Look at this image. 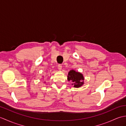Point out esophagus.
<instances>
[{"label": "esophagus", "mask_w": 126, "mask_h": 126, "mask_svg": "<svg viewBox=\"0 0 126 126\" xmlns=\"http://www.w3.org/2000/svg\"><path fill=\"white\" fill-rule=\"evenodd\" d=\"M58 70L61 71L62 70V65L61 64H58Z\"/></svg>", "instance_id": "obj_1"}]
</instances>
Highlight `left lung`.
I'll use <instances>...</instances> for the list:
<instances>
[{
    "label": "left lung",
    "mask_w": 126,
    "mask_h": 126,
    "mask_svg": "<svg viewBox=\"0 0 126 126\" xmlns=\"http://www.w3.org/2000/svg\"><path fill=\"white\" fill-rule=\"evenodd\" d=\"M67 79L68 81H71V84L74 88H79L84 84V78L83 74L73 69L69 71Z\"/></svg>",
    "instance_id": "obj_1"
}]
</instances>
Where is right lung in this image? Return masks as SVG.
Segmentation results:
<instances>
[{
	"label": "right lung",
	"instance_id": "add662e5",
	"mask_svg": "<svg viewBox=\"0 0 126 126\" xmlns=\"http://www.w3.org/2000/svg\"><path fill=\"white\" fill-rule=\"evenodd\" d=\"M42 77H43V76H42Z\"/></svg>",
	"mask_w": 126,
	"mask_h": 126
}]
</instances>
